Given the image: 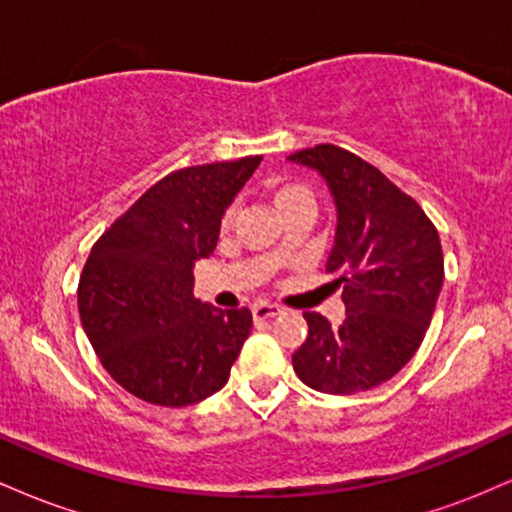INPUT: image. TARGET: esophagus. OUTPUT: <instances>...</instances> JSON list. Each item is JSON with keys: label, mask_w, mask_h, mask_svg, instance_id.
I'll return each instance as SVG.
<instances>
[{"label": "esophagus", "mask_w": 512, "mask_h": 512, "mask_svg": "<svg viewBox=\"0 0 512 512\" xmlns=\"http://www.w3.org/2000/svg\"><path fill=\"white\" fill-rule=\"evenodd\" d=\"M281 313H284V310H281L279 305H274V303H255V305H252V317H255V320H272V317L281 315Z\"/></svg>", "instance_id": "34e87169"}]
</instances>
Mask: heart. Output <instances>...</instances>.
I'll return each instance as SVG.
<instances>
[{
	"mask_svg": "<svg viewBox=\"0 0 512 512\" xmlns=\"http://www.w3.org/2000/svg\"><path fill=\"white\" fill-rule=\"evenodd\" d=\"M274 204L279 211H286L291 207H298V204H315V199H313V192H310L305 185H298V182H284V185L274 187ZM233 221H236V207H228L221 219V226L231 228Z\"/></svg>",
	"mask_w": 512,
	"mask_h": 512,
	"instance_id": "1",
	"label": "heart"
}]
</instances>
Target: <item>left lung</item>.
<instances>
[{
    "label": "left lung",
    "instance_id": "8db88e82",
    "mask_svg": "<svg viewBox=\"0 0 512 512\" xmlns=\"http://www.w3.org/2000/svg\"><path fill=\"white\" fill-rule=\"evenodd\" d=\"M286 161L325 180L337 231L327 272L344 286L346 317L334 327L305 313L308 339L293 354L305 385L327 395H356L397 375L416 354L443 286V250L424 209L351 154L320 144Z\"/></svg>",
    "mask_w": 512,
    "mask_h": 512
}]
</instances>
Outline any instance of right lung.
I'll list each match as a JSON object with an SVG mask.
<instances>
[{
    "mask_svg": "<svg viewBox=\"0 0 512 512\" xmlns=\"http://www.w3.org/2000/svg\"><path fill=\"white\" fill-rule=\"evenodd\" d=\"M262 156L175 170L144 192L93 245L79 315L103 368L134 397L187 407L219 392L252 330L248 308L195 298L197 260Z\"/></svg>",
    "mask_w": 512,
    "mask_h": 512,
    "instance_id": "1",
    "label": "right lung"
}]
</instances>
